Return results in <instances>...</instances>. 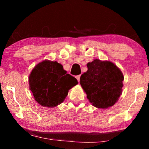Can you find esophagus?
<instances>
[{
    "label": "esophagus",
    "instance_id": "1",
    "mask_svg": "<svg viewBox=\"0 0 149 149\" xmlns=\"http://www.w3.org/2000/svg\"><path fill=\"white\" fill-rule=\"evenodd\" d=\"M80 77H81V75H76V76H75V78H76V79H77V81H78V82H79Z\"/></svg>",
    "mask_w": 149,
    "mask_h": 149
}]
</instances>
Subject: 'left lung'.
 <instances>
[{"label": "left lung", "instance_id": "8db88e82", "mask_svg": "<svg viewBox=\"0 0 149 149\" xmlns=\"http://www.w3.org/2000/svg\"><path fill=\"white\" fill-rule=\"evenodd\" d=\"M87 68V71L80 77V84L87 99L97 108L112 107L122 93V72L112 62L98 59L88 63Z\"/></svg>", "mask_w": 149, "mask_h": 149}]
</instances>
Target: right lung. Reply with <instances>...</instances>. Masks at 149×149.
Segmentation results:
<instances>
[{"instance_id":"right-lung-1","label":"right lung","mask_w":149,"mask_h":149,"mask_svg":"<svg viewBox=\"0 0 149 149\" xmlns=\"http://www.w3.org/2000/svg\"><path fill=\"white\" fill-rule=\"evenodd\" d=\"M29 84L35 100L43 107H52L64 101L77 81L59 63L45 60L32 70Z\"/></svg>"}]
</instances>
